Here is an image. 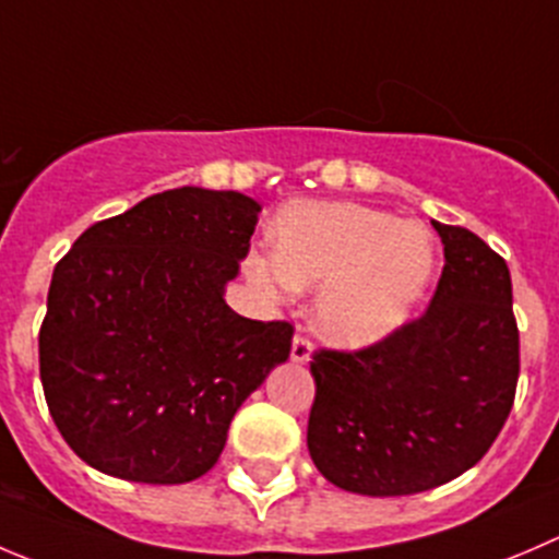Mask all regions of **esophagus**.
<instances>
[{"label":"esophagus","mask_w":559,"mask_h":559,"mask_svg":"<svg viewBox=\"0 0 559 559\" xmlns=\"http://www.w3.org/2000/svg\"><path fill=\"white\" fill-rule=\"evenodd\" d=\"M311 352H313V344L306 338V335L297 333L295 338H292V362H308L311 360Z\"/></svg>","instance_id":"1"}]
</instances>
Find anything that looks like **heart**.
Here are the masks:
<instances>
[{
  "mask_svg": "<svg viewBox=\"0 0 559 559\" xmlns=\"http://www.w3.org/2000/svg\"><path fill=\"white\" fill-rule=\"evenodd\" d=\"M437 242L417 221L352 202H295L273 229V262L251 253L253 284L267 292L313 289V328L330 344H379L429 289Z\"/></svg>",
  "mask_w": 559,
  "mask_h": 559,
  "instance_id": "obj_1",
  "label": "heart"
}]
</instances>
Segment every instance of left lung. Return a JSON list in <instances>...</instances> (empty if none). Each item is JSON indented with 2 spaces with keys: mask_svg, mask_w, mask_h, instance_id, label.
I'll return each mask as SVG.
<instances>
[{
  "mask_svg": "<svg viewBox=\"0 0 559 559\" xmlns=\"http://www.w3.org/2000/svg\"><path fill=\"white\" fill-rule=\"evenodd\" d=\"M435 229L445 267L424 317L357 352H313L308 453L344 491L401 497L448 484L486 456L511 415L519 328L506 259L462 226Z\"/></svg>",
  "mask_w": 559,
  "mask_h": 559,
  "instance_id": "1",
  "label": "left lung"
}]
</instances>
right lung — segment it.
<instances>
[{
  "label": "right lung",
  "instance_id": "right-lung-1",
  "mask_svg": "<svg viewBox=\"0 0 559 559\" xmlns=\"http://www.w3.org/2000/svg\"><path fill=\"white\" fill-rule=\"evenodd\" d=\"M259 210L237 191L175 188L92 224L59 259L40 382L81 462L135 484H188L215 467L231 417L295 333L224 300Z\"/></svg>",
  "mask_w": 559,
  "mask_h": 559
}]
</instances>
